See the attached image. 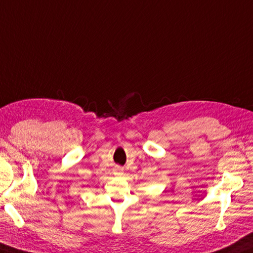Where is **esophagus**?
<instances>
[{
	"label": "esophagus",
	"instance_id": "esophagus-1",
	"mask_svg": "<svg viewBox=\"0 0 253 253\" xmlns=\"http://www.w3.org/2000/svg\"><path fill=\"white\" fill-rule=\"evenodd\" d=\"M114 170H115V171H116V172H118V173H119V172H122V171H123V168H122L121 166H116V167H115V168H114Z\"/></svg>",
	"mask_w": 253,
	"mask_h": 253
}]
</instances>
